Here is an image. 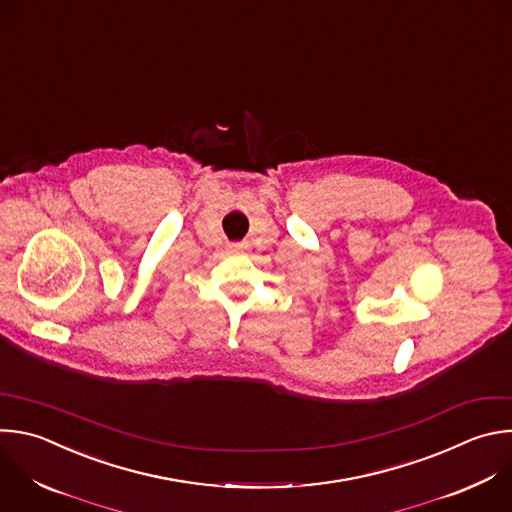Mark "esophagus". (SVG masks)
<instances>
[{
  "label": "esophagus",
  "instance_id": "obj_1",
  "mask_svg": "<svg viewBox=\"0 0 512 512\" xmlns=\"http://www.w3.org/2000/svg\"><path fill=\"white\" fill-rule=\"evenodd\" d=\"M233 249H235V251H237V249H239V245H233Z\"/></svg>",
  "mask_w": 512,
  "mask_h": 512
}]
</instances>
